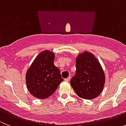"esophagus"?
Returning <instances> with one entry per match:
<instances>
[{
    "mask_svg": "<svg viewBox=\"0 0 126 126\" xmlns=\"http://www.w3.org/2000/svg\"><path fill=\"white\" fill-rule=\"evenodd\" d=\"M71 76H69V77H68V78H66V79H64V81H65V82H69V80H70V79H71Z\"/></svg>",
    "mask_w": 126,
    "mask_h": 126,
    "instance_id": "obj_1",
    "label": "esophagus"
}]
</instances>
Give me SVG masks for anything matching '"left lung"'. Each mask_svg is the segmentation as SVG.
<instances>
[{
	"mask_svg": "<svg viewBox=\"0 0 126 126\" xmlns=\"http://www.w3.org/2000/svg\"><path fill=\"white\" fill-rule=\"evenodd\" d=\"M105 77L95 56L85 51L76 58V72L71 79V87L81 98L93 99L102 93Z\"/></svg>",
	"mask_w": 126,
	"mask_h": 126,
	"instance_id": "1",
	"label": "left lung"
}]
</instances>
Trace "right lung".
<instances>
[{
	"label": "right lung",
	"instance_id": "right-lung-1",
	"mask_svg": "<svg viewBox=\"0 0 126 126\" xmlns=\"http://www.w3.org/2000/svg\"><path fill=\"white\" fill-rule=\"evenodd\" d=\"M55 54L46 50L39 53L27 69V88L32 95L45 99L52 94L63 80L60 71L54 64Z\"/></svg>",
	"mask_w": 126,
	"mask_h": 126
}]
</instances>
